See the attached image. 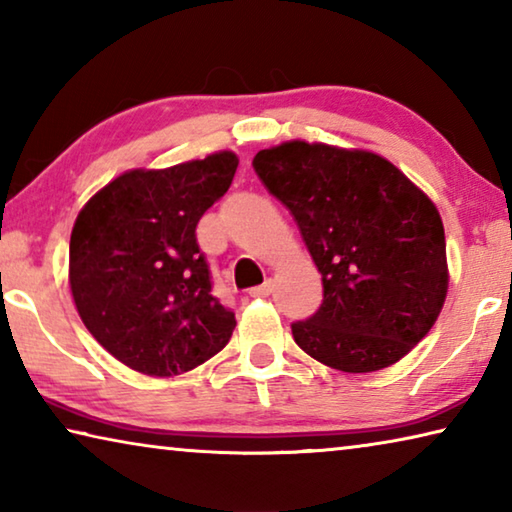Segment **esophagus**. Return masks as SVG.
I'll list each match as a JSON object with an SVG mask.
<instances>
[{
  "mask_svg": "<svg viewBox=\"0 0 512 512\" xmlns=\"http://www.w3.org/2000/svg\"><path fill=\"white\" fill-rule=\"evenodd\" d=\"M271 291H273V282L268 280V282L262 284V287L250 289V296H253V298H268V296H271Z\"/></svg>",
  "mask_w": 512,
  "mask_h": 512,
  "instance_id": "34e87169",
  "label": "esophagus"
}]
</instances>
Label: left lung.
Here are the masks:
<instances>
[{
  "label": "left lung",
  "mask_w": 512,
  "mask_h": 512,
  "mask_svg": "<svg viewBox=\"0 0 512 512\" xmlns=\"http://www.w3.org/2000/svg\"><path fill=\"white\" fill-rule=\"evenodd\" d=\"M253 167L323 275V305L291 325L300 348L343 372L406 357L447 298L445 228L431 198L361 149L293 140L259 151Z\"/></svg>",
  "instance_id": "1"
}]
</instances>
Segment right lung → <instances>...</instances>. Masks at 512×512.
<instances>
[{"label":"right lung","mask_w":512,"mask_h":512,"mask_svg":"<svg viewBox=\"0 0 512 512\" xmlns=\"http://www.w3.org/2000/svg\"><path fill=\"white\" fill-rule=\"evenodd\" d=\"M237 155L219 151L169 169H133L76 216L69 287L90 334L151 377L194 370L230 341L237 320L212 296L196 244L201 216L228 192Z\"/></svg>","instance_id":"obj_1"}]
</instances>
